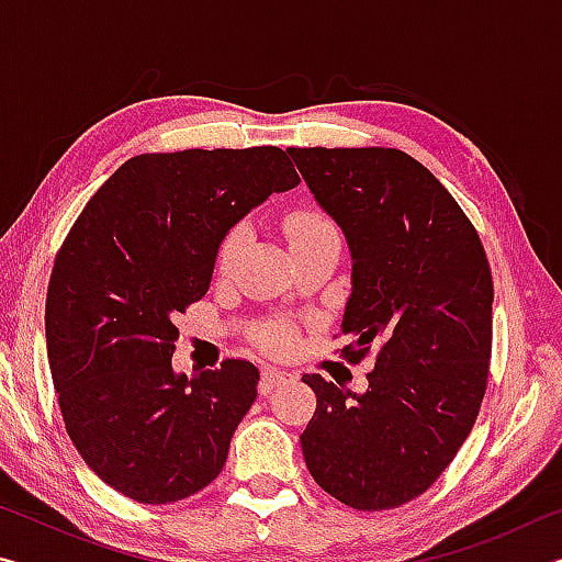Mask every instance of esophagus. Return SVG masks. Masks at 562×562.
<instances>
[{
    "instance_id": "34e87169",
    "label": "esophagus",
    "mask_w": 562,
    "mask_h": 562,
    "mask_svg": "<svg viewBox=\"0 0 562 562\" xmlns=\"http://www.w3.org/2000/svg\"><path fill=\"white\" fill-rule=\"evenodd\" d=\"M294 374L292 372H284V369H278V367H265L262 369V384L272 389V386H280V384H288L292 382Z\"/></svg>"
}]
</instances>
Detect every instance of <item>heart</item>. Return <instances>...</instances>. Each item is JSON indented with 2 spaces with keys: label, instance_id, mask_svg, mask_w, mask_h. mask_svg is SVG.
<instances>
[{
  "label": "heart",
  "instance_id": "1",
  "mask_svg": "<svg viewBox=\"0 0 562 562\" xmlns=\"http://www.w3.org/2000/svg\"><path fill=\"white\" fill-rule=\"evenodd\" d=\"M288 233H290V243H300V240H310V237H317V235H325V233H337L335 225H331L325 215H319L315 211H300L294 213L290 221H288ZM247 240V233L245 227H235V231L225 237L223 245H221V255H217V265H221V270H231L235 260L240 258L243 247ZM270 347L274 349H284L288 347V335L280 329L270 331L268 337H265Z\"/></svg>",
  "mask_w": 562,
  "mask_h": 562
}]
</instances>
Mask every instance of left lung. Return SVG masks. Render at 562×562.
I'll return each instance as SVG.
<instances>
[{
    "instance_id": "obj_1",
    "label": "left lung",
    "mask_w": 562,
    "mask_h": 562,
    "mask_svg": "<svg viewBox=\"0 0 562 562\" xmlns=\"http://www.w3.org/2000/svg\"><path fill=\"white\" fill-rule=\"evenodd\" d=\"M312 198L345 233L349 359L376 347L367 392L319 374L300 436L329 496L386 510L431 486L479 416L491 359V268L449 190L396 148H288Z\"/></svg>"
}]
</instances>
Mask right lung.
Returning <instances> with one entry per match:
<instances>
[{
	"mask_svg": "<svg viewBox=\"0 0 562 562\" xmlns=\"http://www.w3.org/2000/svg\"><path fill=\"white\" fill-rule=\"evenodd\" d=\"M297 183L274 146L146 154L74 223L46 292V351L66 431L113 491L160 506L223 471L260 372L245 359L176 372V317L211 288L227 233Z\"/></svg>",
	"mask_w": 562,
	"mask_h": 562,
	"instance_id": "right-lung-1",
	"label": "right lung"
}]
</instances>
